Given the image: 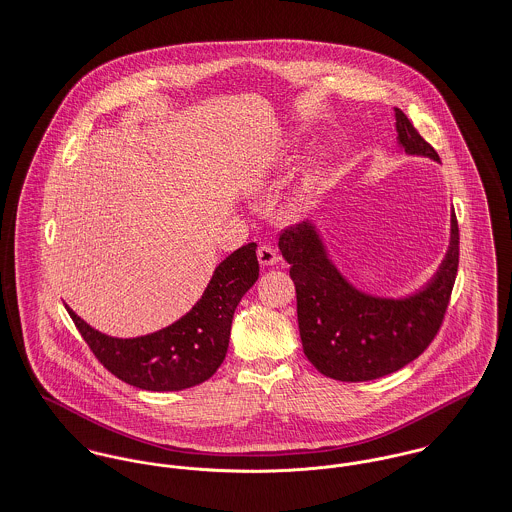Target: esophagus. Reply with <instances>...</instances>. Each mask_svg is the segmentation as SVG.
I'll list each match as a JSON object with an SVG mask.
<instances>
[{
  "label": "esophagus",
  "mask_w": 512,
  "mask_h": 512,
  "mask_svg": "<svg viewBox=\"0 0 512 512\" xmlns=\"http://www.w3.org/2000/svg\"><path fill=\"white\" fill-rule=\"evenodd\" d=\"M257 259H259V263H261L263 267H271V265H275V263L279 261L277 251H275L271 245H261V247L257 249Z\"/></svg>",
  "instance_id": "obj_1"
}]
</instances>
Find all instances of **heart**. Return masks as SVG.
<instances>
[{
    "instance_id": "b5f03b06",
    "label": "heart",
    "mask_w": 512,
    "mask_h": 512,
    "mask_svg": "<svg viewBox=\"0 0 512 512\" xmlns=\"http://www.w3.org/2000/svg\"><path fill=\"white\" fill-rule=\"evenodd\" d=\"M267 178H269V166H255L249 172L247 186L251 190H261L267 184ZM308 186H312V176H308L307 180H305V188H308Z\"/></svg>"
}]
</instances>
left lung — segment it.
Instances as JSON below:
<instances>
[{
  "mask_svg": "<svg viewBox=\"0 0 512 512\" xmlns=\"http://www.w3.org/2000/svg\"><path fill=\"white\" fill-rule=\"evenodd\" d=\"M400 146L439 162L408 116L396 108ZM279 249L291 265L303 350L312 366L340 382H368L415 360L441 328L459 267V225L451 213V241L433 279L408 299H380L352 287L332 265L316 227H287Z\"/></svg>",
  "mask_w": 512,
  "mask_h": 512,
  "instance_id": "8db88e82",
  "label": "left lung"
}]
</instances>
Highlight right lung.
<instances>
[{
    "label": "right lung",
    "mask_w": 512,
    "mask_h": 512,
    "mask_svg": "<svg viewBox=\"0 0 512 512\" xmlns=\"http://www.w3.org/2000/svg\"><path fill=\"white\" fill-rule=\"evenodd\" d=\"M257 245L247 243L213 271L202 299L174 324L138 338H114L89 326L71 308L91 352L118 380L148 392H178L209 380L221 366L233 312L259 277Z\"/></svg>",
    "instance_id": "1"
}]
</instances>
